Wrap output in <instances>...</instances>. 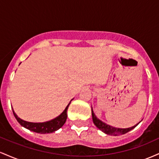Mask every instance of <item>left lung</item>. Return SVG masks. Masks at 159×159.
I'll list each match as a JSON object with an SVG mask.
<instances>
[{"label":"left lung","instance_id":"8db88e82","mask_svg":"<svg viewBox=\"0 0 159 159\" xmlns=\"http://www.w3.org/2000/svg\"><path fill=\"white\" fill-rule=\"evenodd\" d=\"M92 116H93V123L95 124L96 127L98 128V129H100L101 131H102L103 132H105V134H110V135H120V134H124L125 133L129 132V131H131L132 129L135 128L137 125H138V123L137 125H134V126L131 128H128V129H119V128H114L113 126H111V125H107V124L103 123L101 120H98L97 117L96 116V115L94 114L93 111L92 109Z\"/></svg>","mask_w":159,"mask_h":159}]
</instances>
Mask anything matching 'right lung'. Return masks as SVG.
<instances>
[{
	"label": "right lung",
	"instance_id": "right-lung-1",
	"mask_svg": "<svg viewBox=\"0 0 159 159\" xmlns=\"http://www.w3.org/2000/svg\"><path fill=\"white\" fill-rule=\"evenodd\" d=\"M69 104H70V102L69 103V105L66 107L65 110L63 111V112L60 116L50 120V121L45 122V123H30V122L25 121V120L18 117V116L14 112V111H12V112H13L16 119L17 120L20 125H22L23 127L26 128V129H29L30 131H32V132L40 133V134H46V133L55 132V131L61 129L64 125L66 121L67 109H68Z\"/></svg>",
	"mask_w": 159,
	"mask_h": 159
}]
</instances>
